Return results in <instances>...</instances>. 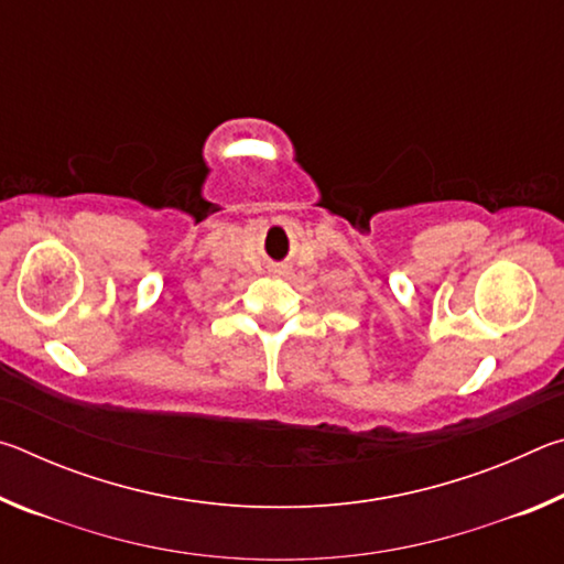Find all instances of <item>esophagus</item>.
I'll return each instance as SVG.
<instances>
[{"instance_id":"1","label":"esophagus","mask_w":564,"mask_h":564,"mask_svg":"<svg viewBox=\"0 0 564 564\" xmlns=\"http://www.w3.org/2000/svg\"><path fill=\"white\" fill-rule=\"evenodd\" d=\"M279 273H285V269H279Z\"/></svg>"}]
</instances>
